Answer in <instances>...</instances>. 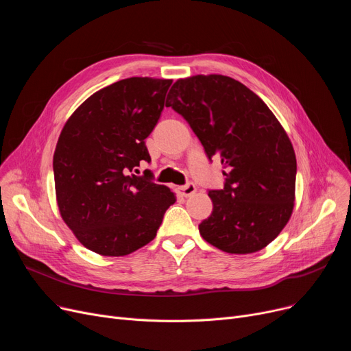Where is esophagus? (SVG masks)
Listing matches in <instances>:
<instances>
[{"instance_id": "1", "label": "esophagus", "mask_w": 351, "mask_h": 351, "mask_svg": "<svg viewBox=\"0 0 351 351\" xmlns=\"http://www.w3.org/2000/svg\"><path fill=\"white\" fill-rule=\"evenodd\" d=\"M176 191L180 196L188 197V196H192L196 192V186H195V183H186L185 186H179Z\"/></svg>"}]
</instances>
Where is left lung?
<instances>
[{
  "mask_svg": "<svg viewBox=\"0 0 351 351\" xmlns=\"http://www.w3.org/2000/svg\"><path fill=\"white\" fill-rule=\"evenodd\" d=\"M166 106L191 125L206 156L223 165L225 186L209 191L212 215L202 237L236 254L274 241L294 206L296 155L280 122L242 82L225 75L178 80Z\"/></svg>",
  "mask_w": 351,
  "mask_h": 351,
  "instance_id": "8db88e82",
  "label": "left lung"
}]
</instances>
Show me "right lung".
Instances as JSON below:
<instances>
[{"instance_id": "right-lung-1", "label": "right lung", "mask_w": 351, "mask_h": 351, "mask_svg": "<svg viewBox=\"0 0 351 351\" xmlns=\"http://www.w3.org/2000/svg\"><path fill=\"white\" fill-rule=\"evenodd\" d=\"M172 80L126 78L90 95L66 121L53 154L64 222L89 250L125 256L154 241L175 204L152 182L145 139L156 126Z\"/></svg>"}]
</instances>
